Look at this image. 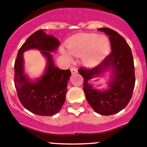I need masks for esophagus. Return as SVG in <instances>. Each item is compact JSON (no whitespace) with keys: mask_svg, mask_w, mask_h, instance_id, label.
I'll return each mask as SVG.
<instances>
[{"mask_svg":"<svg viewBox=\"0 0 147 147\" xmlns=\"http://www.w3.org/2000/svg\"><path fill=\"white\" fill-rule=\"evenodd\" d=\"M71 74H76V73L78 72L77 69H76V67H71Z\"/></svg>","mask_w":147,"mask_h":147,"instance_id":"esophagus-1","label":"esophagus"}]
</instances>
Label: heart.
Returning a JSON list of instances; mask_svg holds the SVG:
<instances>
[{
    "label": "heart",
    "mask_w": 147,
    "mask_h": 147,
    "mask_svg": "<svg viewBox=\"0 0 147 147\" xmlns=\"http://www.w3.org/2000/svg\"><path fill=\"white\" fill-rule=\"evenodd\" d=\"M68 51L61 49L62 56L68 61L71 60V54L82 57L83 63L87 67H93L98 64L110 50V42L105 36L95 34L82 35L72 40L67 45Z\"/></svg>",
    "instance_id": "b5f03b06"
}]
</instances>
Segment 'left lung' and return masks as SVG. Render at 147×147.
Instances as JSON below:
<instances>
[{
  "label": "left lung",
  "instance_id": "obj_1",
  "mask_svg": "<svg viewBox=\"0 0 147 147\" xmlns=\"http://www.w3.org/2000/svg\"><path fill=\"white\" fill-rule=\"evenodd\" d=\"M109 36L111 52L96 67L91 69L80 68L84 78L83 90L85 97L95 112L110 115L120 112L128 105L135 87L134 61L130 47L124 37L109 28H98ZM111 72L109 88L100 91L93 88L89 82L92 78Z\"/></svg>",
  "mask_w": 147,
  "mask_h": 147
}]
</instances>
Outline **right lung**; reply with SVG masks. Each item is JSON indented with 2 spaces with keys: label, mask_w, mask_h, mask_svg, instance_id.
I'll return each mask as SVG.
<instances>
[{
  "label": "right lung",
  "mask_w": 147,
  "mask_h": 147,
  "mask_svg": "<svg viewBox=\"0 0 147 147\" xmlns=\"http://www.w3.org/2000/svg\"><path fill=\"white\" fill-rule=\"evenodd\" d=\"M59 40L42 29L32 34L18 51L15 62V85L20 102L26 109L36 115L51 116L59 113L65 101L69 69L55 67L51 52L57 51ZM30 49L40 50L47 59L44 74L31 80L24 72L23 53Z\"/></svg>",
  "instance_id": "obj_1"
}]
</instances>
